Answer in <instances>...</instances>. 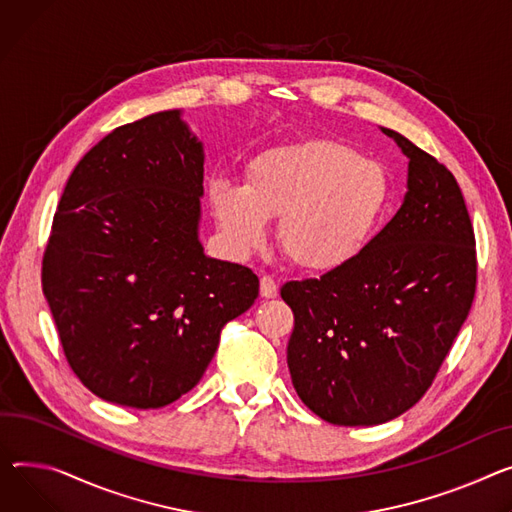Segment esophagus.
Segmentation results:
<instances>
[{"label": "esophagus", "mask_w": 512, "mask_h": 512, "mask_svg": "<svg viewBox=\"0 0 512 512\" xmlns=\"http://www.w3.org/2000/svg\"><path fill=\"white\" fill-rule=\"evenodd\" d=\"M261 296H265V298H276L278 296V284L271 276L261 278Z\"/></svg>", "instance_id": "1"}]
</instances>
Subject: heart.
<instances>
[{"mask_svg": "<svg viewBox=\"0 0 512 512\" xmlns=\"http://www.w3.org/2000/svg\"><path fill=\"white\" fill-rule=\"evenodd\" d=\"M389 197L383 164L329 140L263 150L247 162L245 185L228 179L208 185L214 218L232 251L259 249L267 220L280 218L282 251L317 274L344 269L368 249Z\"/></svg>", "mask_w": 512, "mask_h": 512, "instance_id": "1", "label": "heart"}]
</instances>
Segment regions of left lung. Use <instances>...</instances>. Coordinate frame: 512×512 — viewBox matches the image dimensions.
I'll use <instances>...</instances> for the list:
<instances>
[{
    "label": "left lung",
    "mask_w": 512,
    "mask_h": 512,
    "mask_svg": "<svg viewBox=\"0 0 512 512\" xmlns=\"http://www.w3.org/2000/svg\"><path fill=\"white\" fill-rule=\"evenodd\" d=\"M383 133L410 158L401 208L352 265L280 290L294 313L292 385L337 426L383 424L424 397L478 280L475 234L453 173L401 133Z\"/></svg>",
    "instance_id": "8db88e82"
}]
</instances>
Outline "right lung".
<instances>
[{
  "label": "right lung",
  "instance_id": "1",
  "mask_svg": "<svg viewBox=\"0 0 512 512\" xmlns=\"http://www.w3.org/2000/svg\"><path fill=\"white\" fill-rule=\"evenodd\" d=\"M203 148L162 111L113 129L74 168L43 255L61 348L96 397L156 410L191 391L259 278L197 236Z\"/></svg>",
  "mask_w": 512,
  "mask_h": 512
}]
</instances>
